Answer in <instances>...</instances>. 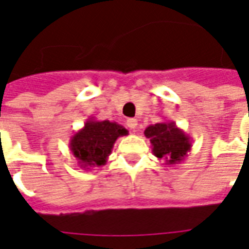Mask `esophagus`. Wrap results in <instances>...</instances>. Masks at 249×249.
<instances>
[{"label":"esophagus","instance_id":"obj_1","mask_svg":"<svg viewBox=\"0 0 249 249\" xmlns=\"http://www.w3.org/2000/svg\"><path fill=\"white\" fill-rule=\"evenodd\" d=\"M127 127L128 128H131L132 131H136V127H138V121L134 118H131L127 121Z\"/></svg>","mask_w":249,"mask_h":249}]
</instances>
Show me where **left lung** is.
<instances>
[{"label": "left lung", "instance_id": "obj_1", "mask_svg": "<svg viewBox=\"0 0 249 249\" xmlns=\"http://www.w3.org/2000/svg\"><path fill=\"white\" fill-rule=\"evenodd\" d=\"M152 144L153 155L165 160L166 165H178L192 148L191 138L174 122H160L148 126L144 131Z\"/></svg>", "mask_w": 249, "mask_h": 249}]
</instances>
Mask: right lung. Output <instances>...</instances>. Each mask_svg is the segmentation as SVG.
Returning <instances> with one entry per match:
<instances>
[{
	"mask_svg": "<svg viewBox=\"0 0 249 249\" xmlns=\"http://www.w3.org/2000/svg\"><path fill=\"white\" fill-rule=\"evenodd\" d=\"M128 135V131L117 122L96 121L88 118L84 127L75 132L70 139V151L78 165L84 170L100 167L107 163L114 146L121 136Z\"/></svg>",
	"mask_w": 249,
	"mask_h": 249,
	"instance_id": "obj_1",
	"label": "right lung"
}]
</instances>
